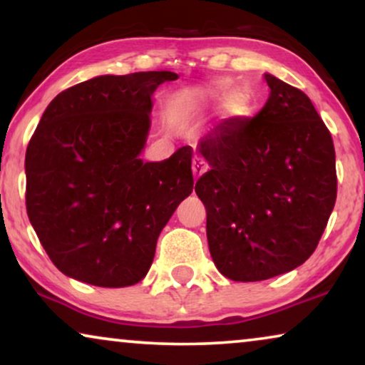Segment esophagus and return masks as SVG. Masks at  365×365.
<instances>
[{
  "instance_id": "1",
  "label": "esophagus",
  "mask_w": 365,
  "mask_h": 365,
  "mask_svg": "<svg viewBox=\"0 0 365 365\" xmlns=\"http://www.w3.org/2000/svg\"><path fill=\"white\" fill-rule=\"evenodd\" d=\"M202 173H206V166H204V164L199 161V159H194V161H192V174H194V178L197 179Z\"/></svg>"
}]
</instances>
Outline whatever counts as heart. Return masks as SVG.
I'll list each match as a JSON object with an SVG mask.
<instances>
[{"label": "heart", "instance_id": "obj_1", "mask_svg": "<svg viewBox=\"0 0 365 365\" xmlns=\"http://www.w3.org/2000/svg\"><path fill=\"white\" fill-rule=\"evenodd\" d=\"M176 103L179 108L187 111H199L222 103V111L227 118H241L251 108L252 96L247 88H232L229 78H216L182 89Z\"/></svg>", "mask_w": 365, "mask_h": 365}]
</instances>
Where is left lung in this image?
I'll list each match as a JSON object with an SVG mask.
<instances>
[{"instance_id":"1","label":"left lung","mask_w":365,"mask_h":365,"mask_svg":"<svg viewBox=\"0 0 365 365\" xmlns=\"http://www.w3.org/2000/svg\"><path fill=\"white\" fill-rule=\"evenodd\" d=\"M267 103L252 119L197 144L209 164L196 182L219 272L241 282L296 269L316 251L337 196L331 133L301 89L264 74Z\"/></svg>"}]
</instances>
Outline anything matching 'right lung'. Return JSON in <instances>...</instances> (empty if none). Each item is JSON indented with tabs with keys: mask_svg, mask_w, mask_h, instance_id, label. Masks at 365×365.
Returning <instances> with one entry per match:
<instances>
[{
	"mask_svg": "<svg viewBox=\"0 0 365 365\" xmlns=\"http://www.w3.org/2000/svg\"><path fill=\"white\" fill-rule=\"evenodd\" d=\"M171 71L104 74L59 93L26 149V211L64 276L98 287L146 277L163 227L192 192L191 146L144 163L153 94Z\"/></svg>",
	"mask_w": 365,
	"mask_h": 365,
	"instance_id": "1",
	"label": "right lung"
}]
</instances>
